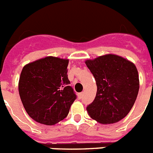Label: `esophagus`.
Listing matches in <instances>:
<instances>
[{
    "label": "esophagus",
    "instance_id": "esophagus-1",
    "mask_svg": "<svg viewBox=\"0 0 153 153\" xmlns=\"http://www.w3.org/2000/svg\"><path fill=\"white\" fill-rule=\"evenodd\" d=\"M83 92L79 93V94H78V98H79V99H81L82 97H83Z\"/></svg>",
    "mask_w": 153,
    "mask_h": 153
}]
</instances>
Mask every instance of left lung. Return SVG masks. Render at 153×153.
Masks as SVG:
<instances>
[{"label": "left lung", "mask_w": 153, "mask_h": 153, "mask_svg": "<svg viewBox=\"0 0 153 153\" xmlns=\"http://www.w3.org/2000/svg\"><path fill=\"white\" fill-rule=\"evenodd\" d=\"M96 80L94 100L87 107L91 118L101 124L123 119L132 108L139 90V74L133 62L114 54L85 61Z\"/></svg>", "instance_id": "obj_1"}]
</instances>
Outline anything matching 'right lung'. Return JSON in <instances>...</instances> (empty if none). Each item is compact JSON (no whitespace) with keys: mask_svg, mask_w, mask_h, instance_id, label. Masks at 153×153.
Masks as SVG:
<instances>
[{"mask_svg":"<svg viewBox=\"0 0 153 153\" xmlns=\"http://www.w3.org/2000/svg\"><path fill=\"white\" fill-rule=\"evenodd\" d=\"M68 64L69 59L47 56L22 69L19 95L26 112L39 123L53 125L63 120L76 98L68 79Z\"/></svg>","mask_w":153,"mask_h":153,"instance_id":"right-lung-1","label":"right lung"}]
</instances>
